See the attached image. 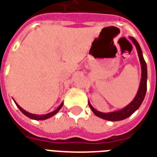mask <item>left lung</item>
Here are the masks:
<instances>
[{
	"mask_svg": "<svg viewBox=\"0 0 157 157\" xmlns=\"http://www.w3.org/2000/svg\"><path fill=\"white\" fill-rule=\"evenodd\" d=\"M130 39L132 40L133 44L135 45L136 49L138 51V55H139V58H140V64H141V71H142L141 76L142 77H141V81H140L139 91H138V93L136 94L135 98H133V100L129 105L124 107L123 109H121V110H118V111H114V112L109 113L100 112V111L96 110L91 105V104L88 103V105H89L91 109L93 110V112L97 117H100L102 119L111 121H117L124 120L126 118H128V117H130L132 115V113L140 108V106L141 105L144 98L145 94H146V90H147V66H146V63H145V61L144 59L142 50H141L140 46L138 43V41L133 37H130Z\"/></svg>",
	"mask_w": 157,
	"mask_h": 157,
	"instance_id": "8db88e82",
	"label": "left lung"
}]
</instances>
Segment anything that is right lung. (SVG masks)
Masks as SVG:
<instances>
[{
	"instance_id": "obj_1",
	"label": "right lung",
	"mask_w": 157,
	"mask_h": 157,
	"mask_svg": "<svg viewBox=\"0 0 157 157\" xmlns=\"http://www.w3.org/2000/svg\"><path fill=\"white\" fill-rule=\"evenodd\" d=\"M15 104L17 105V108L21 110V112L23 113V114H25L26 117H28L29 118H30V119H34V120H46V119H48V118H50V117H52V116H54L55 114H57V113L59 112V109L62 108V106H63V103H62V104H61L55 110H53L52 112L48 113V114H46V115H35V114H30V113L27 112V111L25 110L24 109H22L21 107L17 105L16 102H15Z\"/></svg>"
}]
</instances>
